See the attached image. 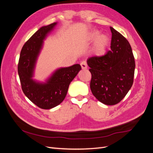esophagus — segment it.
Segmentation results:
<instances>
[{"mask_svg": "<svg viewBox=\"0 0 153 153\" xmlns=\"http://www.w3.org/2000/svg\"><path fill=\"white\" fill-rule=\"evenodd\" d=\"M80 66H81L82 69H86L87 68V64L85 61H82L80 63Z\"/></svg>", "mask_w": 153, "mask_h": 153, "instance_id": "34e87169", "label": "esophagus"}]
</instances>
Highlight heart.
<instances>
[{
  "label": "heart",
  "mask_w": 153,
  "mask_h": 153,
  "mask_svg": "<svg viewBox=\"0 0 153 153\" xmlns=\"http://www.w3.org/2000/svg\"><path fill=\"white\" fill-rule=\"evenodd\" d=\"M98 31H92L89 34V39L91 41L96 40L93 47L94 54L97 56H102L106 52L110 39L108 37L105 35H101L98 37Z\"/></svg>",
  "instance_id": "obj_1"
}]
</instances>
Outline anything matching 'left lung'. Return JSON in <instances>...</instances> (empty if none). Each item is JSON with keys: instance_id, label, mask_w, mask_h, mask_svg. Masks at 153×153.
Segmentation results:
<instances>
[{"instance_id": "8db88e82", "label": "left lung", "mask_w": 153, "mask_h": 153, "mask_svg": "<svg viewBox=\"0 0 153 153\" xmlns=\"http://www.w3.org/2000/svg\"><path fill=\"white\" fill-rule=\"evenodd\" d=\"M111 50L103 56L87 59L91 73L90 87L92 94L107 105L119 103L133 85L135 62L128 40L110 27Z\"/></svg>"}]
</instances>
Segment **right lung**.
Returning <instances> with one entry per match:
<instances>
[{"mask_svg":"<svg viewBox=\"0 0 153 153\" xmlns=\"http://www.w3.org/2000/svg\"><path fill=\"white\" fill-rule=\"evenodd\" d=\"M56 24L55 22L41 27L30 37L22 49L18 64L23 92L32 103L42 109L52 108L62 103L71 82L81 70V66L76 64L58 69L46 83L37 82L32 78L43 40Z\"/></svg>","mask_w":153,"mask_h":153,"instance_id":"add662e5","label":"right lung"}]
</instances>
